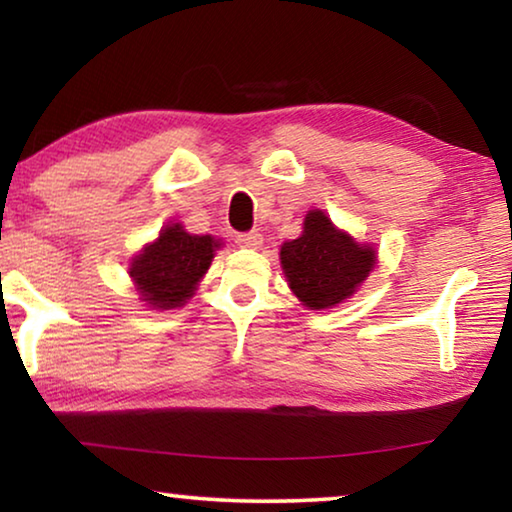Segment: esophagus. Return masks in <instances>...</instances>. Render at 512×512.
Returning a JSON list of instances; mask_svg holds the SVG:
<instances>
[{
	"label": "esophagus",
	"mask_w": 512,
	"mask_h": 512,
	"mask_svg": "<svg viewBox=\"0 0 512 512\" xmlns=\"http://www.w3.org/2000/svg\"><path fill=\"white\" fill-rule=\"evenodd\" d=\"M262 232L259 230H250V232H244V235H237V246L241 248H259L262 246Z\"/></svg>",
	"instance_id": "1"
}]
</instances>
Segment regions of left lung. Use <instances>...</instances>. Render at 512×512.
Here are the masks:
<instances>
[{
  "mask_svg": "<svg viewBox=\"0 0 512 512\" xmlns=\"http://www.w3.org/2000/svg\"><path fill=\"white\" fill-rule=\"evenodd\" d=\"M291 291L309 309H327L352 296L375 266V250L354 244L320 210L305 216V230L280 250Z\"/></svg>",
  "mask_w": 512,
  "mask_h": 512,
  "instance_id": "8db88e82",
  "label": "left lung"
}]
</instances>
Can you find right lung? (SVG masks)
<instances>
[{"instance_id": "right-lung-1", "label": "right lung", "mask_w": 512, "mask_h": 512, "mask_svg": "<svg viewBox=\"0 0 512 512\" xmlns=\"http://www.w3.org/2000/svg\"><path fill=\"white\" fill-rule=\"evenodd\" d=\"M214 248H219V241L210 235H189L180 223L167 225L131 264V277L142 300L158 309L185 305L210 268Z\"/></svg>"}]
</instances>
